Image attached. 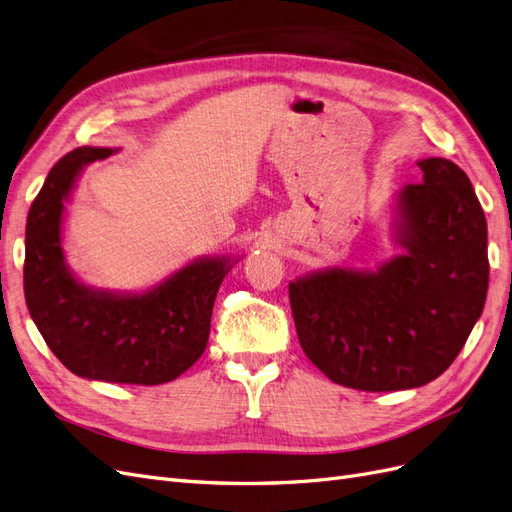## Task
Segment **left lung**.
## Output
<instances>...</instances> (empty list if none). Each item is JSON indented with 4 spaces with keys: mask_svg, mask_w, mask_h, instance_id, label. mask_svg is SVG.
<instances>
[{
    "mask_svg": "<svg viewBox=\"0 0 512 512\" xmlns=\"http://www.w3.org/2000/svg\"><path fill=\"white\" fill-rule=\"evenodd\" d=\"M423 183L393 200L399 254L376 269L329 267L288 284L303 352L348 389L406 391L451 365L483 314L489 288L487 220L463 170L416 162Z\"/></svg>",
    "mask_w": 512,
    "mask_h": 512,
    "instance_id": "1",
    "label": "left lung"
}]
</instances>
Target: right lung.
<instances>
[{"mask_svg": "<svg viewBox=\"0 0 512 512\" xmlns=\"http://www.w3.org/2000/svg\"><path fill=\"white\" fill-rule=\"evenodd\" d=\"M117 151L81 147L51 168L27 215L25 301L44 342L72 374L153 386L179 378L205 352L215 294L243 256L194 258L143 290L85 284L66 260V205L85 166Z\"/></svg>", "mask_w": 512, "mask_h": 512, "instance_id": "1", "label": "right lung"}]
</instances>
